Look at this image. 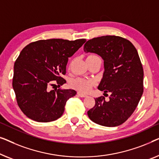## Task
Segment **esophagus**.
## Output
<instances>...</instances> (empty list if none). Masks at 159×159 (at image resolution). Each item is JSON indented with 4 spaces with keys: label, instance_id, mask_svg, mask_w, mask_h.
Instances as JSON below:
<instances>
[{
    "label": "esophagus",
    "instance_id": "esophagus-1",
    "mask_svg": "<svg viewBox=\"0 0 159 159\" xmlns=\"http://www.w3.org/2000/svg\"><path fill=\"white\" fill-rule=\"evenodd\" d=\"M77 94H78V96H79V97H87L86 94H85V93H80V92H78Z\"/></svg>",
    "mask_w": 159,
    "mask_h": 159
}]
</instances>
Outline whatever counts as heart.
I'll return each mask as SVG.
<instances>
[{
	"label": "heart",
	"mask_w": 159,
	"mask_h": 159,
	"mask_svg": "<svg viewBox=\"0 0 159 159\" xmlns=\"http://www.w3.org/2000/svg\"><path fill=\"white\" fill-rule=\"evenodd\" d=\"M91 57H96V55H89ZM98 57V56H97ZM93 84L92 80H89L84 78H75L71 80L70 83V86L73 89L79 91L80 93H87L91 90Z\"/></svg>",
	"instance_id": "heart-1"
}]
</instances>
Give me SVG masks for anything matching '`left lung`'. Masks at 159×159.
I'll return each mask as SVG.
<instances>
[{"label":"left lung","instance_id":"1","mask_svg":"<svg viewBox=\"0 0 159 159\" xmlns=\"http://www.w3.org/2000/svg\"><path fill=\"white\" fill-rule=\"evenodd\" d=\"M86 52L100 55L104 71L98 86L104 97L95 99L88 111L91 121L106 127L122 125L134 112L143 93V69L138 51L129 40L118 36H102L84 44Z\"/></svg>","mask_w":159,"mask_h":159}]
</instances>
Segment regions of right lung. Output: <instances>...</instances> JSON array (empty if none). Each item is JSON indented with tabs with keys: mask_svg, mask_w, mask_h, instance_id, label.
<instances>
[{
	"mask_svg": "<svg viewBox=\"0 0 159 159\" xmlns=\"http://www.w3.org/2000/svg\"><path fill=\"white\" fill-rule=\"evenodd\" d=\"M86 41L39 40L21 50L14 63L12 85L17 104L26 117L37 122H48L62 115L66 102L74 97L76 91L50 88L60 87L66 82L61 75L66 73L68 57Z\"/></svg>",
	"mask_w": 159,
	"mask_h": 159,
	"instance_id": "add662e5",
	"label": "right lung"
}]
</instances>
